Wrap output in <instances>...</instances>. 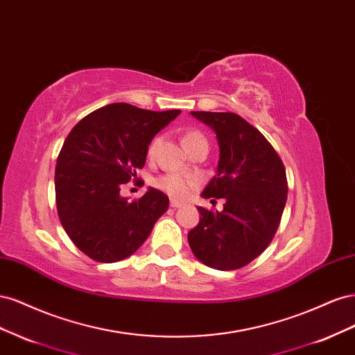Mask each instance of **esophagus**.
Here are the masks:
<instances>
[{
  "instance_id": "esophagus-1",
  "label": "esophagus",
  "mask_w": 355,
  "mask_h": 355,
  "mask_svg": "<svg viewBox=\"0 0 355 355\" xmlns=\"http://www.w3.org/2000/svg\"><path fill=\"white\" fill-rule=\"evenodd\" d=\"M170 206L173 207V209H179V207L184 206V202H182V201H178V200H171V201H170Z\"/></svg>"
}]
</instances>
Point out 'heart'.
<instances>
[{"label":"heart","instance_id":"heart-1","mask_svg":"<svg viewBox=\"0 0 355 355\" xmlns=\"http://www.w3.org/2000/svg\"><path fill=\"white\" fill-rule=\"evenodd\" d=\"M202 141H206V139H204V136L200 132H188L184 136V144H185L187 149L194 144L202 142ZM158 146H159V137H155L148 146V155L153 157L157 153ZM155 187L163 189L164 192H167L168 196L175 197V198H185L191 192L192 180L184 175H179V173H166V175L155 179Z\"/></svg>","mask_w":355,"mask_h":355}]
</instances>
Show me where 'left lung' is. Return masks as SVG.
I'll return each instance as SVG.
<instances>
[{
  "instance_id": "left-lung-1",
  "label": "left lung",
  "mask_w": 355,
  "mask_h": 355,
  "mask_svg": "<svg viewBox=\"0 0 355 355\" xmlns=\"http://www.w3.org/2000/svg\"><path fill=\"white\" fill-rule=\"evenodd\" d=\"M192 116L216 133L219 163L204 198H223V210L198 207L188 243L198 261L231 271L256 259L274 239L287 200L282 158L265 136L232 112L194 111ZM214 201V200H211Z\"/></svg>"
}]
</instances>
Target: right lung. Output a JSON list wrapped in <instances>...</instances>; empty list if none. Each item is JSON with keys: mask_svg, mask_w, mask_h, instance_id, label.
<instances>
[{"mask_svg": "<svg viewBox=\"0 0 355 355\" xmlns=\"http://www.w3.org/2000/svg\"><path fill=\"white\" fill-rule=\"evenodd\" d=\"M179 114L111 103L84 116L63 142L55 173L58 214L93 261L112 263L133 254L168 209V197L155 188L136 201L120 189L145 166L154 136Z\"/></svg>", "mask_w": 355, "mask_h": 355, "instance_id": "1", "label": "right lung"}]
</instances>
